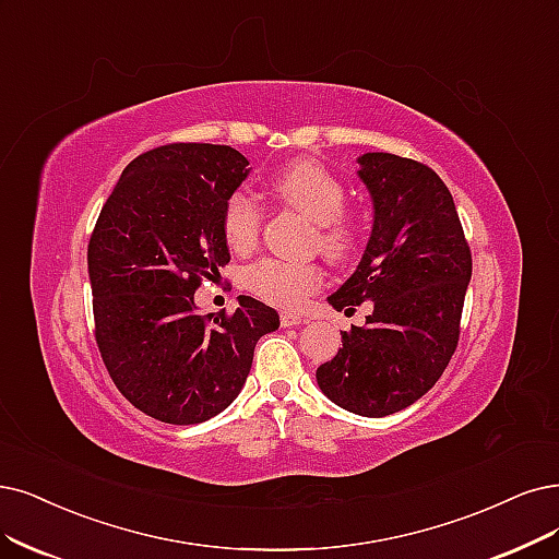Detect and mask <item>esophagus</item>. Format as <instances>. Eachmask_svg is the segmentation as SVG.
Listing matches in <instances>:
<instances>
[{
	"mask_svg": "<svg viewBox=\"0 0 559 559\" xmlns=\"http://www.w3.org/2000/svg\"><path fill=\"white\" fill-rule=\"evenodd\" d=\"M301 322H304V318L297 316V313H287V311L281 313V324L283 326H299Z\"/></svg>",
	"mask_w": 559,
	"mask_h": 559,
	"instance_id": "obj_1",
	"label": "esophagus"
}]
</instances>
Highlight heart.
<instances>
[{
  "label": "heart",
  "instance_id": "b5f03b06",
  "mask_svg": "<svg viewBox=\"0 0 559 559\" xmlns=\"http://www.w3.org/2000/svg\"><path fill=\"white\" fill-rule=\"evenodd\" d=\"M274 191L287 204L318 225V246L341 260L355 243V227L343 216L345 189L316 160L287 163L274 179ZM262 227V204L255 195L235 191L223 210V235L237 253H248L258 243ZM322 281V269L313 262H290L264 258L246 269V287L269 304L295 308Z\"/></svg>",
  "mask_w": 559,
  "mask_h": 559
}]
</instances>
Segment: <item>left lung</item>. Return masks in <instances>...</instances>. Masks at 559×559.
I'll return each instance as SVG.
<instances>
[{"instance_id": "1", "label": "left lung", "mask_w": 559, "mask_h": 559, "mask_svg": "<svg viewBox=\"0 0 559 559\" xmlns=\"http://www.w3.org/2000/svg\"><path fill=\"white\" fill-rule=\"evenodd\" d=\"M373 202V230L349 276L326 301L336 311L373 304L364 326L341 332L338 353L316 370L322 394L359 417L417 403L459 345L472 255L456 204L428 165L386 152L357 158Z\"/></svg>"}]
</instances>
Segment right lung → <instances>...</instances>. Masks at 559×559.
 <instances>
[{"label":"right lung","instance_id":"1","mask_svg":"<svg viewBox=\"0 0 559 559\" xmlns=\"http://www.w3.org/2000/svg\"><path fill=\"white\" fill-rule=\"evenodd\" d=\"M227 144L179 142L121 173L87 248L96 343L131 405L191 426L230 405L251 373L255 343L278 329L272 306L239 297L233 316H200L202 278L230 262L223 210L248 177Z\"/></svg>","mask_w":559,"mask_h":559}]
</instances>
